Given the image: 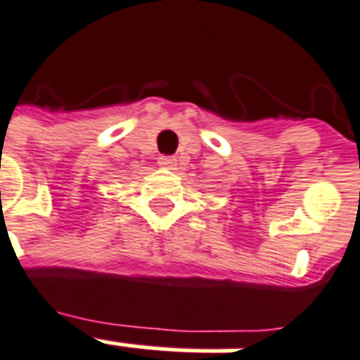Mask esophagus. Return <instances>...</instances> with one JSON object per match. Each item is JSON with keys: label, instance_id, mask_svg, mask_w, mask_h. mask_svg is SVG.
<instances>
[{"label": "esophagus", "instance_id": "obj_1", "mask_svg": "<svg viewBox=\"0 0 360 360\" xmlns=\"http://www.w3.org/2000/svg\"><path fill=\"white\" fill-rule=\"evenodd\" d=\"M158 164H160L162 168L174 169L175 166H177V158H175V156H160V158H158Z\"/></svg>", "mask_w": 360, "mask_h": 360}]
</instances>
